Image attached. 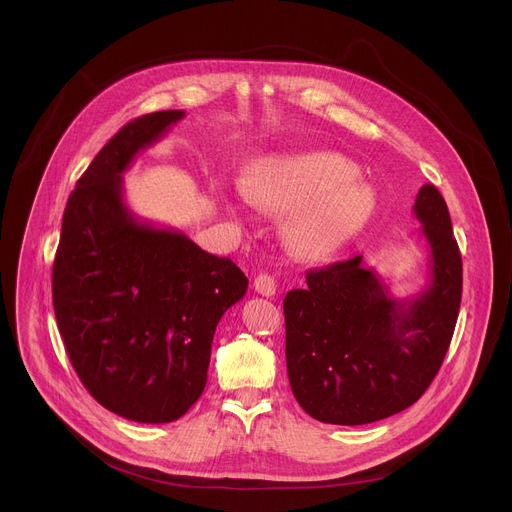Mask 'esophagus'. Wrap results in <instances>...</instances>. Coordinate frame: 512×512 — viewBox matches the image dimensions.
<instances>
[{"instance_id":"obj_1","label":"esophagus","mask_w":512,"mask_h":512,"mask_svg":"<svg viewBox=\"0 0 512 512\" xmlns=\"http://www.w3.org/2000/svg\"><path fill=\"white\" fill-rule=\"evenodd\" d=\"M253 287H255L257 294H261V296H265V298L275 296V289H277L275 279H273L271 275H267V273H259V275L255 277V281H253Z\"/></svg>"}]
</instances>
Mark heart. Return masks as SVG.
Segmentation results:
<instances>
[{
	"label": "heart",
	"mask_w": 512,
	"mask_h": 512,
	"mask_svg": "<svg viewBox=\"0 0 512 512\" xmlns=\"http://www.w3.org/2000/svg\"><path fill=\"white\" fill-rule=\"evenodd\" d=\"M354 176V164L338 154H291L261 162L243 194L261 210L289 214L291 251L324 259L352 241L375 212L373 190Z\"/></svg>",
	"instance_id": "heart-1"
}]
</instances>
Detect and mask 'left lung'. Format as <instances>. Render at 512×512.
<instances>
[{"label": "left lung", "mask_w": 512, "mask_h": 512, "mask_svg": "<svg viewBox=\"0 0 512 512\" xmlns=\"http://www.w3.org/2000/svg\"><path fill=\"white\" fill-rule=\"evenodd\" d=\"M413 214L429 245L427 285L397 300L362 255L306 273L283 300L287 377L302 409L322 423L362 425L411 407L450 348L462 257L444 196L417 192Z\"/></svg>", "instance_id": "left-lung-1"}]
</instances>
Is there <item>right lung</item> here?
<instances>
[{
  "mask_svg": "<svg viewBox=\"0 0 512 512\" xmlns=\"http://www.w3.org/2000/svg\"><path fill=\"white\" fill-rule=\"evenodd\" d=\"M184 111L123 125L72 190L52 267V304L87 391L137 423H170L202 395L214 330L247 291L229 259L182 231L143 223L121 174Z\"/></svg>",
  "mask_w": 512,
  "mask_h": 512,
  "instance_id": "1",
  "label": "right lung"
}]
</instances>
